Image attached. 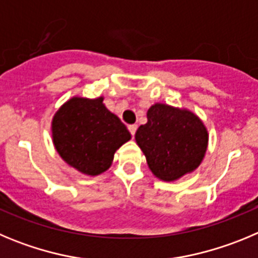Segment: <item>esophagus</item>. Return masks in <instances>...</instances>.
I'll list each match as a JSON object with an SVG mask.
<instances>
[{
    "instance_id": "esophagus-1",
    "label": "esophagus",
    "mask_w": 258,
    "mask_h": 258,
    "mask_svg": "<svg viewBox=\"0 0 258 258\" xmlns=\"http://www.w3.org/2000/svg\"><path fill=\"white\" fill-rule=\"evenodd\" d=\"M127 129H129V132H131L132 136L134 137V134H136V132H137V125L136 124L129 125V126H127Z\"/></svg>"
}]
</instances>
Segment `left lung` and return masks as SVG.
Here are the masks:
<instances>
[{
    "label": "left lung",
    "instance_id": "left-lung-1",
    "mask_svg": "<svg viewBox=\"0 0 258 258\" xmlns=\"http://www.w3.org/2000/svg\"><path fill=\"white\" fill-rule=\"evenodd\" d=\"M147 119L138 127L136 141L158 179L176 180L200 166L209 143L200 117L188 110L156 103L148 110Z\"/></svg>",
    "mask_w": 258,
    "mask_h": 258
}]
</instances>
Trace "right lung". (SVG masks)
<instances>
[{"label": "right lung", "mask_w": 258, "mask_h": 258, "mask_svg": "<svg viewBox=\"0 0 258 258\" xmlns=\"http://www.w3.org/2000/svg\"><path fill=\"white\" fill-rule=\"evenodd\" d=\"M52 138L63 161L83 174L98 175L111 166L113 153L132 136L105 107L102 97H74L55 113Z\"/></svg>", "instance_id": "right-lung-1"}]
</instances>
